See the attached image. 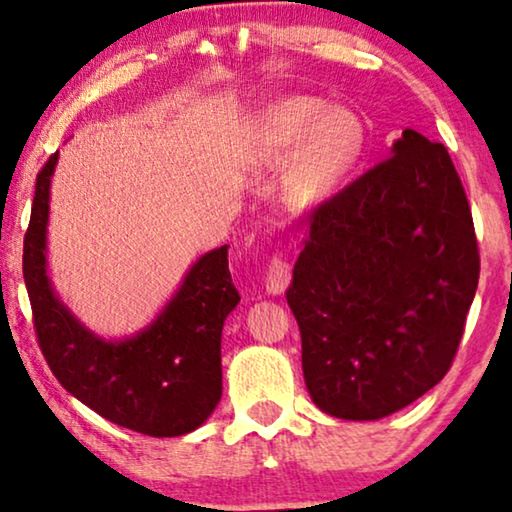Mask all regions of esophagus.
Listing matches in <instances>:
<instances>
[{
    "mask_svg": "<svg viewBox=\"0 0 512 512\" xmlns=\"http://www.w3.org/2000/svg\"><path fill=\"white\" fill-rule=\"evenodd\" d=\"M291 282V265L282 261L280 256H275L268 265V272H265V291L272 296L284 294Z\"/></svg>",
    "mask_w": 512,
    "mask_h": 512,
    "instance_id": "34e87169",
    "label": "esophagus"
}]
</instances>
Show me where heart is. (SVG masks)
<instances>
[{
    "instance_id": "heart-1",
    "label": "heart",
    "mask_w": 512,
    "mask_h": 512,
    "mask_svg": "<svg viewBox=\"0 0 512 512\" xmlns=\"http://www.w3.org/2000/svg\"><path fill=\"white\" fill-rule=\"evenodd\" d=\"M258 141L270 159H289L287 192L301 204L327 199L355 167L362 131L345 110H324L317 98L294 96L258 117Z\"/></svg>"
}]
</instances>
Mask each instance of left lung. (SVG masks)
<instances>
[{
    "label": "left lung",
    "instance_id": "left-lung-1",
    "mask_svg": "<svg viewBox=\"0 0 512 512\" xmlns=\"http://www.w3.org/2000/svg\"><path fill=\"white\" fill-rule=\"evenodd\" d=\"M480 277L473 216L447 148L404 129L390 157L324 202L287 303L324 414L376 421L437 386Z\"/></svg>",
    "mask_w": 512,
    "mask_h": 512
}]
</instances>
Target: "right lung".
<instances>
[{"instance_id":"obj_1","label":"right lung","mask_w":512,"mask_h":512,"mask_svg":"<svg viewBox=\"0 0 512 512\" xmlns=\"http://www.w3.org/2000/svg\"><path fill=\"white\" fill-rule=\"evenodd\" d=\"M58 152L37 174L23 244L39 348L53 376L79 402L117 426L178 437L202 426L223 393L221 331L240 303L228 270V244L199 256L148 327L103 338L84 327L53 291L46 261L51 176Z\"/></svg>"}]
</instances>
